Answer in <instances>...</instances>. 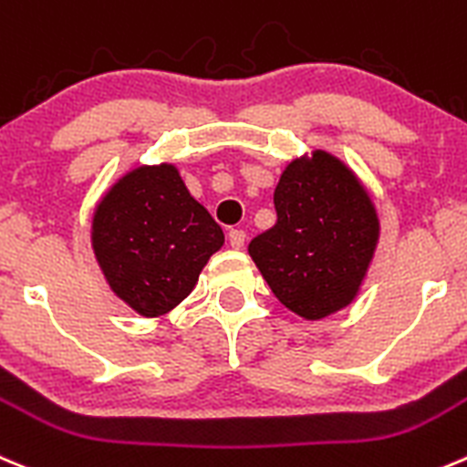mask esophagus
Listing matches in <instances>:
<instances>
[{"mask_svg":"<svg viewBox=\"0 0 467 467\" xmlns=\"http://www.w3.org/2000/svg\"><path fill=\"white\" fill-rule=\"evenodd\" d=\"M228 239H230V246H233V248H242L244 242H246V233H244V230H239V228H233L228 233Z\"/></svg>","mask_w":467,"mask_h":467,"instance_id":"34e87169","label":"esophagus"}]
</instances>
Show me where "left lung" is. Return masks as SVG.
I'll list each match as a JSON object with an SVG mask.
<instances>
[{
    "instance_id": "1",
    "label": "left lung",
    "mask_w": 467,
    "mask_h": 467,
    "mask_svg": "<svg viewBox=\"0 0 467 467\" xmlns=\"http://www.w3.org/2000/svg\"><path fill=\"white\" fill-rule=\"evenodd\" d=\"M274 205L278 219L248 253L275 298L306 319L354 301L379 239L377 212L354 173L317 150L285 169Z\"/></svg>"
}]
</instances>
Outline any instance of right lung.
<instances>
[{
  "mask_svg": "<svg viewBox=\"0 0 467 467\" xmlns=\"http://www.w3.org/2000/svg\"><path fill=\"white\" fill-rule=\"evenodd\" d=\"M223 230L175 166H141L113 184L93 216V251L109 285L139 315L173 310L196 287Z\"/></svg>",
  "mask_w": 467,
  "mask_h": 467,
  "instance_id": "obj_1",
  "label": "right lung"
}]
</instances>
